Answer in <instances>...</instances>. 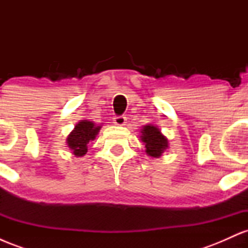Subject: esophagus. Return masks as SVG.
I'll use <instances>...</instances> for the list:
<instances>
[{
	"instance_id": "obj_1",
	"label": "esophagus",
	"mask_w": 248,
	"mask_h": 248,
	"mask_svg": "<svg viewBox=\"0 0 248 248\" xmlns=\"http://www.w3.org/2000/svg\"><path fill=\"white\" fill-rule=\"evenodd\" d=\"M114 124L116 126H124L126 124V118L124 116H115L114 118Z\"/></svg>"
}]
</instances>
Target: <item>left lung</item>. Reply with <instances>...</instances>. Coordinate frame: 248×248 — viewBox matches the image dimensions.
<instances>
[{
  "mask_svg": "<svg viewBox=\"0 0 248 248\" xmlns=\"http://www.w3.org/2000/svg\"><path fill=\"white\" fill-rule=\"evenodd\" d=\"M141 141L146 146V154L153 158L161 157L169 148V140L156 124H148L141 129Z\"/></svg>",
  "mask_w": 248,
  "mask_h": 248,
  "instance_id": "left-lung-1",
  "label": "left lung"
}]
</instances>
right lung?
Wrapping results in <instances>:
<instances>
[{
	"instance_id": "obj_1",
	"label": "right lung",
	"mask_w": 248,
	"mask_h": 248,
	"mask_svg": "<svg viewBox=\"0 0 248 248\" xmlns=\"http://www.w3.org/2000/svg\"><path fill=\"white\" fill-rule=\"evenodd\" d=\"M101 124L90 120H80L66 138V144L76 157H81L87 153L88 143L96 138L101 129Z\"/></svg>"
}]
</instances>
